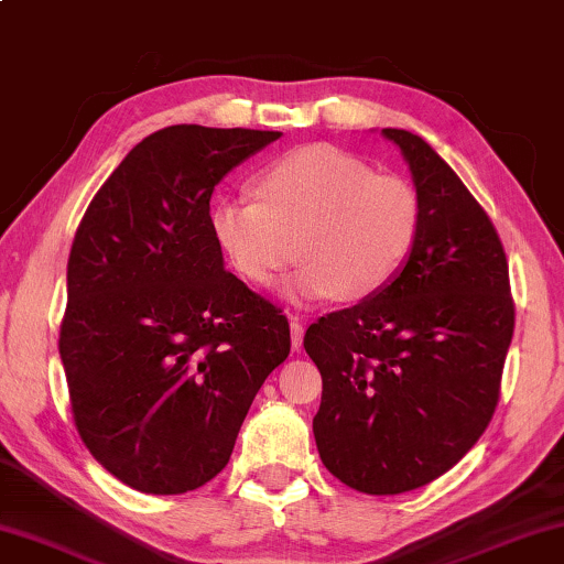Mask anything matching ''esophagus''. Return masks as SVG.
<instances>
[{"label": "esophagus", "instance_id": "1", "mask_svg": "<svg viewBox=\"0 0 564 564\" xmlns=\"http://www.w3.org/2000/svg\"><path fill=\"white\" fill-rule=\"evenodd\" d=\"M302 340H304V322L299 317H291V345H294V350H302Z\"/></svg>", "mask_w": 564, "mask_h": 564}]
</instances>
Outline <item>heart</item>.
<instances>
[{
  "mask_svg": "<svg viewBox=\"0 0 564 564\" xmlns=\"http://www.w3.org/2000/svg\"><path fill=\"white\" fill-rule=\"evenodd\" d=\"M254 195L216 200L208 212L214 242L254 286L275 281L299 250L306 265L291 283L296 299H371L408 265L423 231L410 180L325 144L268 164L254 177Z\"/></svg>",
  "mask_w": 564,
  "mask_h": 564,
  "instance_id": "b5f03b06",
  "label": "heart"
}]
</instances>
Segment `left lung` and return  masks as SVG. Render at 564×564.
<instances>
[{
  "label": "left lung",
  "mask_w": 564,
  "mask_h": 564,
  "mask_svg": "<svg viewBox=\"0 0 564 564\" xmlns=\"http://www.w3.org/2000/svg\"><path fill=\"white\" fill-rule=\"evenodd\" d=\"M381 133L410 164L423 231L387 289L319 317L304 348L322 373V464L358 492L400 495L452 469L490 425L516 306L475 195L415 133Z\"/></svg>",
  "instance_id": "8db88e82"
}]
</instances>
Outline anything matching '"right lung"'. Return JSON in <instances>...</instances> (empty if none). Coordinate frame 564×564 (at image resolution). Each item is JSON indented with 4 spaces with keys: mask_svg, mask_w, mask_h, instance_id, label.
Instances as JSON below:
<instances>
[{
    "mask_svg": "<svg viewBox=\"0 0 564 564\" xmlns=\"http://www.w3.org/2000/svg\"><path fill=\"white\" fill-rule=\"evenodd\" d=\"M281 131L167 126L139 141L82 216L58 352L89 454L139 492L227 467L247 410L289 358L286 314L229 270L212 193Z\"/></svg>",
    "mask_w": 564,
    "mask_h": 564,
    "instance_id": "obj_1",
    "label": "right lung"
}]
</instances>
